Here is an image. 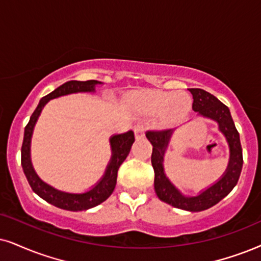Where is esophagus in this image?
I'll return each mask as SVG.
<instances>
[{"label": "esophagus", "mask_w": 261, "mask_h": 261, "mask_svg": "<svg viewBox=\"0 0 261 261\" xmlns=\"http://www.w3.org/2000/svg\"><path fill=\"white\" fill-rule=\"evenodd\" d=\"M135 131V136H136L137 140H141V138L144 137V126L143 125H136L134 127Z\"/></svg>", "instance_id": "34e87169"}]
</instances>
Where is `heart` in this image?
I'll return each instance as SVG.
<instances>
[{"label": "heart", "instance_id": "obj_1", "mask_svg": "<svg viewBox=\"0 0 261 261\" xmlns=\"http://www.w3.org/2000/svg\"><path fill=\"white\" fill-rule=\"evenodd\" d=\"M142 108L146 113H164V120L173 124L183 119L189 113L191 98L186 92H150L144 95L141 100Z\"/></svg>", "mask_w": 261, "mask_h": 261}]
</instances>
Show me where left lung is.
<instances>
[{"label":"left lung","mask_w":261,"mask_h":261,"mask_svg":"<svg viewBox=\"0 0 261 261\" xmlns=\"http://www.w3.org/2000/svg\"><path fill=\"white\" fill-rule=\"evenodd\" d=\"M193 95V110L197 115L208 118L217 121L219 131L225 136L230 149V159L227 169L222 178L213 186L201 191L196 196H184L166 177L164 171V155L172 136L173 130L147 131L146 136L153 146L151 153V165L154 169V189L158 197L171 206L190 212H200L208 210L223 200L233 189L239 182L243 165L242 148H241L240 134L236 130L235 124L230 114L229 108L222 103L218 98L202 89H189Z\"/></svg>","instance_id":"obj_1"}]
</instances>
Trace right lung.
<instances>
[{"label": "right lung", "mask_w": 261, "mask_h": 261, "mask_svg": "<svg viewBox=\"0 0 261 261\" xmlns=\"http://www.w3.org/2000/svg\"><path fill=\"white\" fill-rule=\"evenodd\" d=\"M97 84H101V82H66L65 84L60 85V87L55 89L54 91H51L50 94H48L47 96L42 97L37 108H36L35 112L31 115V118H30L28 125L25 126L24 141H22L21 146L22 170H24V173L26 178H28V182L30 184V187L32 188V190H34L39 197H42L43 200L54 204L55 207H59V208L77 212V211H85L92 208V207L97 206V204L106 201L108 197L111 196V194L113 193L115 184H117L118 170H119L123 161L126 159L128 153H130L131 146H133V143L135 142L134 131L131 130L125 134L114 135V136H112L110 138L112 158L110 160V164L107 165L106 172H105L103 177L98 180L96 186L91 188L90 190L85 191V193L72 194L55 189V188H53L51 186H49V184L43 182L41 178L37 176V173L35 172L31 164V158H30V146H31V137L32 133H34L36 121H37L43 107L47 105V102L49 100L65 96V95L75 94V92H94L95 85Z\"/></svg>", "instance_id": "add662e5"}]
</instances>
